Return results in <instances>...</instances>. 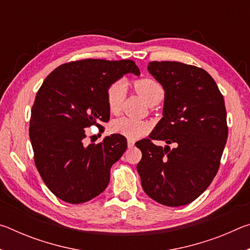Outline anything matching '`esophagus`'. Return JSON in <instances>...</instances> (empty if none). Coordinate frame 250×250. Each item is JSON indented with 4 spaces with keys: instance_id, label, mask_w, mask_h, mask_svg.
<instances>
[{
    "instance_id": "1",
    "label": "esophagus",
    "mask_w": 250,
    "mask_h": 250,
    "mask_svg": "<svg viewBox=\"0 0 250 250\" xmlns=\"http://www.w3.org/2000/svg\"><path fill=\"white\" fill-rule=\"evenodd\" d=\"M134 146V141L133 140H130V139H129V140H128V146L129 147H132Z\"/></svg>"
}]
</instances>
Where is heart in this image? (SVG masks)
<instances>
[{"label":"heart","mask_w":250,"mask_h":250,"mask_svg":"<svg viewBox=\"0 0 250 250\" xmlns=\"http://www.w3.org/2000/svg\"><path fill=\"white\" fill-rule=\"evenodd\" d=\"M134 88L146 104L154 100H161L164 96V90L161 84L152 78H142L134 83ZM126 94V84L122 80H118L111 83L107 90V104L111 112L116 113L121 109L122 103ZM111 131L129 139H138L149 131V125L145 121L134 119V118L121 117L113 120Z\"/></svg>","instance_id":"b5f03b06"}]
</instances>
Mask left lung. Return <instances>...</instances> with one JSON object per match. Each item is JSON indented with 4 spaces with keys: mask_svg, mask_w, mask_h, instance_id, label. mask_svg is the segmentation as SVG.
Returning <instances> with one entry per match:
<instances>
[{
    "mask_svg": "<svg viewBox=\"0 0 250 250\" xmlns=\"http://www.w3.org/2000/svg\"><path fill=\"white\" fill-rule=\"evenodd\" d=\"M147 70L162 84L164 105L150 139L135 143L142 152L137 166L142 188L162 205L189 204L218 171L228 135L223 95L211 76L195 66L151 62ZM151 140L167 146H155Z\"/></svg>",
    "mask_w": 250,
    "mask_h": 250,
    "instance_id": "obj_1",
    "label": "left lung"
}]
</instances>
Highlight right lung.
Segmentation results:
<instances>
[{"label": "right lung", "instance_id": "right-lung-1", "mask_svg": "<svg viewBox=\"0 0 250 250\" xmlns=\"http://www.w3.org/2000/svg\"><path fill=\"white\" fill-rule=\"evenodd\" d=\"M125 74L140 75L130 59H83L61 65L37 91L29 121L34 161L46 186L62 201L80 204L103 193L110 168L126 150L121 134L83 145L84 129L109 121V86Z\"/></svg>", "mask_w": 250, "mask_h": 250}]
</instances>
